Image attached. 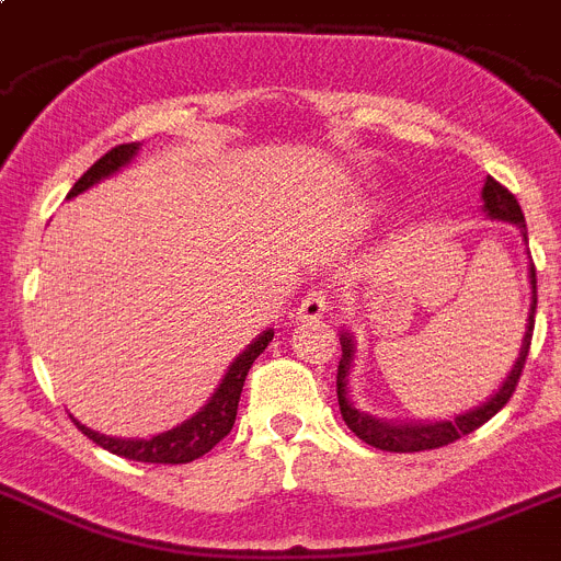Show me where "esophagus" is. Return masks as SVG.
Instances as JSON below:
<instances>
[{"instance_id": "1", "label": "esophagus", "mask_w": 561, "mask_h": 561, "mask_svg": "<svg viewBox=\"0 0 561 561\" xmlns=\"http://www.w3.org/2000/svg\"><path fill=\"white\" fill-rule=\"evenodd\" d=\"M330 310V299L324 290H310L296 310V321H319Z\"/></svg>"}]
</instances>
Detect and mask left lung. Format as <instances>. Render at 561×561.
<instances>
[{
	"label": "left lung",
	"instance_id": "1",
	"mask_svg": "<svg viewBox=\"0 0 561 561\" xmlns=\"http://www.w3.org/2000/svg\"><path fill=\"white\" fill-rule=\"evenodd\" d=\"M483 214L489 220L511 222V226L519 231L523 242L528 245V228H525V214L516 203L514 194L505 186H500L494 178H485L483 183ZM528 279H530V310H528V324H525L523 344H519V355L516 362L511 364L508 375L503 378V383L485 398L483 403L466 409L460 415L446 417V421H383V417H375L369 412L355 409V403L350 401V373H353L355 364V339L350 330H341V362H339V378H335V392H339V409L341 417L353 428L355 435L362 437L364 443L375 446L381 451H426V449H440V446H449V443L460 440L462 435H471L474 428H480L483 423H489L491 417L511 401L514 396L516 381L523 375L525 358H528L530 350V335H534V316H537V267L534 262H528Z\"/></svg>",
	"mask_w": 561,
	"mask_h": 561
}]
</instances>
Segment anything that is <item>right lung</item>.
Here are the masks:
<instances>
[{
    "instance_id": "obj_1",
    "label": "right lung",
    "mask_w": 561,
    "mask_h": 561,
    "mask_svg": "<svg viewBox=\"0 0 561 561\" xmlns=\"http://www.w3.org/2000/svg\"><path fill=\"white\" fill-rule=\"evenodd\" d=\"M140 152V144H121L115 149L104 154L101 160L87 169L81 178H78L76 186L70 188L67 199L78 197L81 192L92 188L101 180L112 178V174H118L121 169L133 163ZM274 341V330H262L256 339L242 350L231 364H228L226 375H222V381L217 383L214 389V396L208 398L203 407L194 412L192 417H186L178 426L165 428L160 435L152 437H110L101 435L95 428L84 426L81 421L72 417L81 432L90 437L92 443H99L101 449L112 451V455L126 457V460H138V462H192L197 457H203L206 451H211L222 437L231 432L233 421H237V407H240V396H242V383H245V375L251 369V364L260 358V353H265V347Z\"/></svg>"
}]
</instances>
